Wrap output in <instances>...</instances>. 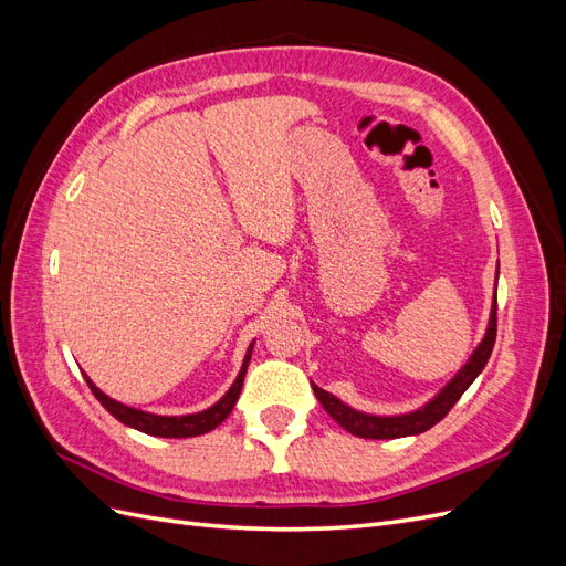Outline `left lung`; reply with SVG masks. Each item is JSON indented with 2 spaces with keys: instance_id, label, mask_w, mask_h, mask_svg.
Wrapping results in <instances>:
<instances>
[{
  "instance_id": "obj_1",
  "label": "left lung",
  "mask_w": 566,
  "mask_h": 566,
  "mask_svg": "<svg viewBox=\"0 0 566 566\" xmlns=\"http://www.w3.org/2000/svg\"><path fill=\"white\" fill-rule=\"evenodd\" d=\"M495 328H499V297L493 302L491 310V321H489V331L482 339V345L476 347L470 361L462 366V370L455 375V378L441 389L439 397H434L424 408L416 410V413L408 416H394V418H380V416H366L358 413V410L349 408L335 399L333 394L323 391L321 387H314L316 399L342 430H347L354 437H364V439H399V437H410V434H422L434 427L439 420L449 416V410L458 403V399L465 394V389L474 382L479 373L484 370L489 356L495 345Z\"/></svg>"
}]
</instances>
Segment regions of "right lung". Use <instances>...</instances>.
<instances>
[{
	"label": "right lung",
	"instance_id": "add662e5",
	"mask_svg": "<svg viewBox=\"0 0 566 566\" xmlns=\"http://www.w3.org/2000/svg\"><path fill=\"white\" fill-rule=\"evenodd\" d=\"M250 354H252V345L245 354V361H243V368L241 373H238L235 382L231 385V389L224 394V399H219L214 406H210L208 410H200V413H193V416H153V413H144V410H136V408H129L125 403H117L113 399H108L104 391H101L87 375H84V380H87L90 389L94 391V397L101 401V406H104L108 413L113 418H117L123 424L127 427H134V430H139L144 434H150V437H167V439H186V437H198V434H205L214 430L217 424L224 422L229 418V413L233 410L235 401H238V394H241L243 389V380H245V370H248V364H250Z\"/></svg>",
	"mask_w": 566,
	"mask_h": 566
}]
</instances>
